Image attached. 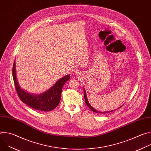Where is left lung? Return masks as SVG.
<instances>
[{"label":"left lung","mask_w":151,"mask_h":151,"mask_svg":"<svg viewBox=\"0 0 151 151\" xmlns=\"http://www.w3.org/2000/svg\"><path fill=\"white\" fill-rule=\"evenodd\" d=\"M83 93H84V98H85V103L86 104H87L88 106V107H89V108L94 112H96V113H97V114H106V113H108V112H113V110L112 111H107V112H100V111H97V110H96L95 109H94L93 107L91 106V104H90V103L88 102V100L87 99V94H86V91H85V88H83ZM122 106H120L119 107H118V108H120V107H121ZM117 108V109H118ZM116 109V110L117 109Z\"/></svg>","instance_id":"1"}]
</instances>
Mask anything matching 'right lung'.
I'll use <instances>...</instances> for the list:
<instances>
[{
	"label": "right lung",
	"instance_id": "obj_1",
	"mask_svg": "<svg viewBox=\"0 0 151 151\" xmlns=\"http://www.w3.org/2000/svg\"><path fill=\"white\" fill-rule=\"evenodd\" d=\"M12 75L15 89L21 100L33 109L44 112L51 111L58 105L63 85L70 78V75L64 76L47 91L41 94L35 95L27 93L19 87L16 76L15 61L12 69Z\"/></svg>",
	"mask_w": 151,
	"mask_h": 151
}]
</instances>
